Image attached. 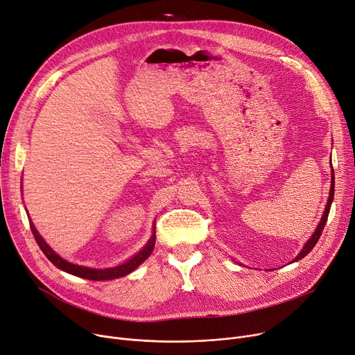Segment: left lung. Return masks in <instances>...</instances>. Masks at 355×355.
Returning a JSON list of instances; mask_svg holds the SVG:
<instances>
[{"instance_id":"obj_1","label":"left lung","mask_w":355,"mask_h":355,"mask_svg":"<svg viewBox=\"0 0 355 355\" xmlns=\"http://www.w3.org/2000/svg\"><path fill=\"white\" fill-rule=\"evenodd\" d=\"M331 173H332V179H331V191H329V196H328V200H327V206H325L324 215H322V218H321V220H320V223H318V226H317V229H315V232L312 234V236H311V238L308 239V242L304 245L302 251L295 257V259H294L293 262H297V261L302 259L306 254H309V252L312 251V248H314V246H315V243L318 242V239H320L321 234H322V229H324V226H325V223H327L328 214H329V209H331L332 199H334V183H336V180H334V171H331Z\"/></svg>"}]
</instances>
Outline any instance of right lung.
<instances>
[{
    "label": "right lung",
    "instance_id": "right-lung-1",
    "mask_svg": "<svg viewBox=\"0 0 355 355\" xmlns=\"http://www.w3.org/2000/svg\"><path fill=\"white\" fill-rule=\"evenodd\" d=\"M31 232L40 246L43 254L50 259L51 263H54L58 269L64 270L67 274L76 275L78 278H85V279H90V281H109V279H116L120 277L128 275L140 265L143 263L146 259H148L153 251L155 248V242H156V227H153V235L149 239V242L144 245V248L141 251H139L135 257H132L129 261H126L124 263L119 265V266H113V268H104V269H96V268H89V266H83V265H76L71 262H67L66 259H62L60 255H57L53 249L47 245V242L41 238V235L37 232V229L34 226V223H30Z\"/></svg>",
    "mask_w": 355,
    "mask_h": 355
}]
</instances>
